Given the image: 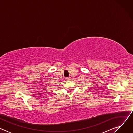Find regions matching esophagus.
<instances>
[{
    "label": "esophagus",
    "instance_id": "1",
    "mask_svg": "<svg viewBox=\"0 0 133 133\" xmlns=\"http://www.w3.org/2000/svg\"><path fill=\"white\" fill-rule=\"evenodd\" d=\"M66 79L67 80H70V77H68V78H66Z\"/></svg>",
    "mask_w": 133,
    "mask_h": 133
}]
</instances>
